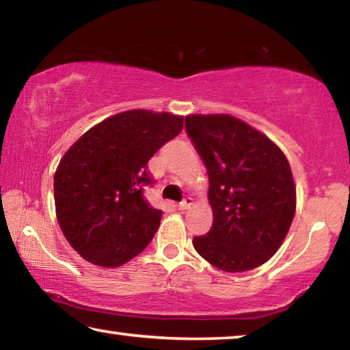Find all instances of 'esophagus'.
I'll use <instances>...</instances> for the list:
<instances>
[{"mask_svg": "<svg viewBox=\"0 0 350 350\" xmlns=\"http://www.w3.org/2000/svg\"><path fill=\"white\" fill-rule=\"evenodd\" d=\"M191 205H193V199H191V198H185V199H183L182 202L179 204V208H180V210H188Z\"/></svg>", "mask_w": 350, "mask_h": 350, "instance_id": "34e87169", "label": "esophagus"}]
</instances>
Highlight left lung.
Segmentation results:
<instances>
[{
	"label": "left lung",
	"mask_w": 350,
	"mask_h": 350,
	"mask_svg": "<svg viewBox=\"0 0 350 350\" xmlns=\"http://www.w3.org/2000/svg\"><path fill=\"white\" fill-rule=\"evenodd\" d=\"M185 131L208 173L213 227L196 252L224 271L256 269L281 247L293 221L290 165L273 142L227 114L185 117Z\"/></svg>",
	"instance_id": "obj_1"
}]
</instances>
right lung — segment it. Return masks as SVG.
<instances>
[{
    "instance_id": "obj_1",
    "label": "right lung",
    "mask_w": 350,
    "mask_h": 350,
    "mask_svg": "<svg viewBox=\"0 0 350 350\" xmlns=\"http://www.w3.org/2000/svg\"><path fill=\"white\" fill-rule=\"evenodd\" d=\"M183 128V117L134 109L86 131L54 177L57 219L69 244L100 267H118L150 244L162 211L144 198L148 161Z\"/></svg>"
}]
</instances>
